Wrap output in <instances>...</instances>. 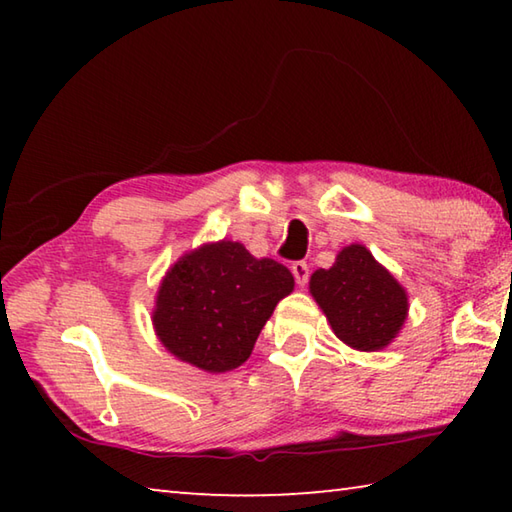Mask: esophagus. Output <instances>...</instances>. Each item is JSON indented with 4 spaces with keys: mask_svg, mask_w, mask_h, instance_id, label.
Here are the masks:
<instances>
[{
    "mask_svg": "<svg viewBox=\"0 0 512 512\" xmlns=\"http://www.w3.org/2000/svg\"><path fill=\"white\" fill-rule=\"evenodd\" d=\"M291 273H293V277H296L298 287H300V289L305 287L307 280H309V266H307V262H293Z\"/></svg>",
    "mask_w": 512,
    "mask_h": 512,
    "instance_id": "34e87169",
    "label": "esophagus"
}]
</instances>
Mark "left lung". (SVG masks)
I'll list each match as a JSON object with an SVG mask.
<instances>
[{"label":"left lung","mask_w":512,"mask_h":512,"mask_svg":"<svg viewBox=\"0 0 512 512\" xmlns=\"http://www.w3.org/2000/svg\"><path fill=\"white\" fill-rule=\"evenodd\" d=\"M309 291L334 334L361 352L386 348L409 314L402 284L361 244L345 246L332 268H318Z\"/></svg>","instance_id":"1"}]
</instances>
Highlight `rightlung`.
I'll list each match as a JSON object with an SVG mask.
<instances>
[{
	"mask_svg": "<svg viewBox=\"0 0 512 512\" xmlns=\"http://www.w3.org/2000/svg\"><path fill=\"white\" fill-rule=\"evenodd\" d=\"M293 275L275 259H257L239 241L185 253L162 277L153 327L173 357L205 372L239 368Z\"/></svg>",
	"mask_w": 512,
	"mask_h": 512,
	"instance_id": "right-lung-1",
	"label": "right lung"
}]
</instances>
